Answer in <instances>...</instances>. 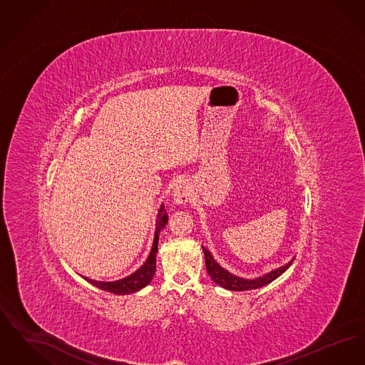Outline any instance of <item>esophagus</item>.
Returning a JSON list of instances; mask_svg holds the SVG:
<instances>
[{"instance_id":"34e87169","label":"esophagus","mask_w":365,"mask_h":365,"mask_svg":"<svg viewBox=\"0 0 365 365\" xmlns=\"http://www.w3.org/2000/svg\"><path fill=\"white\" fill-rule=\"evenodd\" d=\"M173 195L176 204H186L191 197V187L187 182H178L173 189Z\"/></svg>"}]
</instances>
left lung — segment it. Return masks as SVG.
I'll return each instance as SVG.
<instances>
[{
	"instance_id": "left-lung-1",
	"label": "left lung",
	"mask_w": 365,
	"mask_h": 365,
	"mask_svg": "<svg viewBox=\"0 0 365 365\" xmlns=\"http://www.w3.org/2000/svg\"><path fill=\"white\" fill-rule=\"evenodd\" d=\"M202 250H204V255H205V265H207V272H208L209 277L216 284L225 287L227 290H231V292H245V290L262 287V286L271 283L272 280L279 278L293 264V260H294L293 259V260L289 261L286 265L280 267L278 269H274L269 274H265L264 277H260V278L243 279L235 277V275L230 274L225 268H222L212 257L208 249H205L204 246H202Z\"/></svg>"
}]
</instances>
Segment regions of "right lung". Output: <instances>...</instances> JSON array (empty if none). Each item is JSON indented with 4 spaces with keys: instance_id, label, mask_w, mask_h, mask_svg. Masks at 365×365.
<instances>
[{
    "instance_id": "1",
    "label": "right lung",
    "mask_w": 365,
    "mask_h": 365,
    "mask_svg": "<svg viewBox=\"0 0 365 365\" xmlns=\"http://www.w3.org/2000/svg\"><path fill=\"white\" fill-rule=\"evenodd\" d=\"M168 223V215L165 212V207L161 205L158 216H157L156 232H155V241L153 246L150 250V255L148 257V260L145 261V264L137 269L134 274H131L127 278L120 279V280H115V282H97L93 279L85 278L88 283H91L93 286L109 292L113 294H131L135 293L140 289H143L145 286H148L150 283V280L153 279V275L156 272V256L157 250H158V235L161 232V230Z\"/></svg>"
}]
</instances>
